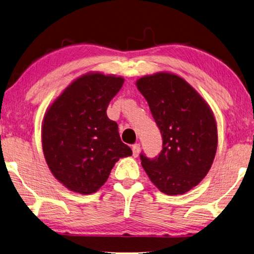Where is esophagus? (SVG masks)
<instances>
[{"mask_svg": "<svg viewBox=\"0 0 254 254\" xmlns=\"http://www.w3.org/2000/svg\"><path fill=\"white\" fill-rule=\"evenodd\" d=\"M139 152H140V145H139V143H135V145L132 146V156L138 157Z\"/></svg>", "mask_w": 254, "mask_h": 254, "instance_id": "34e87169", "label": "esophagus"}]
</instances>
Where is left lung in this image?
I'll return each instance as SVG.
<instances>
[{
    "instance_id": "left-lung-1",
    "label": "left lung",
    "mask_w": 254,
    "mask_h": 254,
    "mask_svg": "<svg viewBox=\"0 0 254 254\" xmlns=\"http://www.w3.org/2000/svg\"><path fill=\"white\" fill-rule=\"evenodd\" d=\"M136 85L162 137L160 154L152 159L140 154L141 165L161 192L183 194L204 178L216 156L218 132L212 111L175 74L143 76Z\"/></svg>"
}]
</instances>
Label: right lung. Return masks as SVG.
I'll return each mask as SVG.
<instances>
[{"label":"right lung","mask_w":254,"mask_h":254,"mask_svg":"<svg viewBox=\"0 0 254 254\" xmlns=\"http://www.w3.org/2000/svg\"><path fill=\"white\" fill-rule=\"evenodd\" d=\"M123 84L124 78L114 75H83L47 109L43 152L52 174L67 189L96 192L119 158L132 155L121 139L117 123L106 113Z\"/></svg>","instance_id":"obj_1"}]
</instances>
